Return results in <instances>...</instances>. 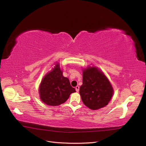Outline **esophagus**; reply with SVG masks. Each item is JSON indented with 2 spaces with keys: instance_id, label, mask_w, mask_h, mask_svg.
<instances>
[{
  "instance_id": "34e87169",
  "label": "esophagus",
  "mask_w": 146,
  "mask_h": 146,
  "mask_svg": "<svg viewBox=\"0 0 146 146\" xmlns=\"http://www.w3.org/2000/svg\"><path fill=\"white\" fill-rule=\"evenodd\" d=\"M76 90L77 92H78V91H79V86H77L76 87Z\"/></svg>"
}]
</instances>
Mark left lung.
I'll use <instances>...</instances> for the list:
<instances>
[{"label": "left lung", "mask_w": 146, "mask_h": 146, "mask_svg": "<svg viewBox=\"0 0 146 146\" xmlns=\"http://www.w3.org/2000/svg\"><path fill=\"white\" fill-rule=\"evenodd\" d=\"M79 92L86 107L91 110H98L108 104L113 90L103 72L95 67H90L83 70V84Z\"/></svg>", "instance_id": "8db88e82"}]
</instances>
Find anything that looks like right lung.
<instances>
[{
    "instance_id": "add662e5",
    "label": "right lung",
    "mask_w": 146,
    "mask_h": 146,
    "mask_svg": "<svg viewBox=\"0 0 146 146\" xmlns=\"http://www.w3.org/2000/svg\"><path fill=\"white\" fill-rule=\"evenodd\" d=\"M39 92L44 103L57 106L64 103L70 94L76 91L70 85L69 79L63 77L59 64H56L55 68L43 78Z\"/></svg>"
}]
</instances>
